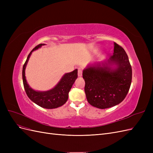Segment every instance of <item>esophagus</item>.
Masks as SVG:
<instances>
[{
	"mask_svg": "<svg viewBox=\"0 0 153 153\" xmlns=\"http://www.w3.org/2000/svg\"><path fill=\"white\" fill-rule=\"evenodd\" d=\"M78 76H81L82 75V70L81 68H79L78 69Z\"/></svg>",
	"mask_w": 153,
	"mask_h": 153,
	"instance_id": "esophagus-1",
	"label": "esophagus"
}]
</instances>
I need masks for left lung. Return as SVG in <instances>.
<instances>
[{
  "label": "left lung",
  "instance_id": "1",
  "mask_svg": "<svg viewBox=\"0 0 153 153\" xmlns=\"http://www.w3.org/2000/svg\"><path fill=\"white\" fill-rule=\"evenodd\" d=\"M108 62L115 63L118 68L111 71L107 63H102V66L98 63L85 69L82 73L87 101L101 109L122 102L130 88L132 79L131 66L121 46L114 43V54Z\"/></svg>",
  "mask_w": 153,
  "mask_h": 153
}]
</instances>
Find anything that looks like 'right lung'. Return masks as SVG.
I'll return each mask as SVG.
<instances>
[{"instance_id":"right-lung-1","label":"right lung","mask_w":153,"mask_h":153,"mask_svg":"<svg viewBox=\"0 0 153 153\" xmlns=\"http://www.w3.org/2000/svg\"><path fill=\"white\" fill-rule=\"evenodd\" d=\"M42 45H45L39 44L37 45L32 49L27 57L22 69L23 84L27 96L34 103L45 108H55L63 105L67 101L69 92L78 77V70L76 69L70 73L65 74L58 84L53 89L48 91L38 92L32 89L27 83L25 76V69L32 52L34 50L41 47Z\"/></svg>"}]
</instances>
